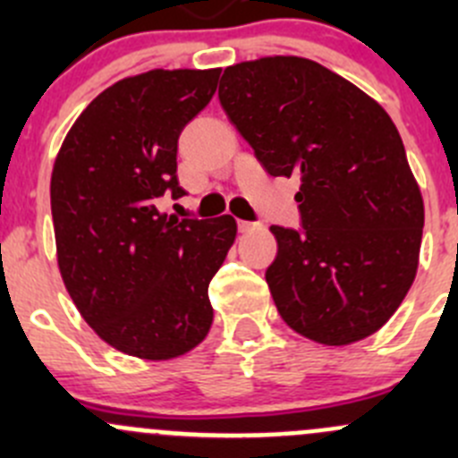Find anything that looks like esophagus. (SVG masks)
<instances>
[{
	"mask_svg": "<svg viewBox=\"0 0 458 458\" xmlns=\"http://www.w3.org/2000/svg\"><path fill=\"white\" fill-rule=\"evenodd\" d=\"M237 225H239V233H250V230L259 228V225L252 224V221H237Z\"/></svg>",
	"mask_w": 458,
	"mask_h": 458,
	"instance_id": "obj_1",
	"label": "esophagus"
}]
</instances>
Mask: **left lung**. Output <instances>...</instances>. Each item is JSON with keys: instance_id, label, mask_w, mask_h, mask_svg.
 I'll use <instances>...</instances> for the list:
<instances>
[{"instance_id": "obj_1", "label": "left lung", "mask_w": 458, "mask_h": 458, "mask_svg": "<svg viewBox=\"0 0 458 458\" xmlns=\"http://www.w3.org/2000/svg\"><path fill=\"white\" fill-rule=\"evenodd\" d=\"M219 101L272 177H301V233L272 225L266 270L281 318L306 339L350 345L396 312L419 267L423 197L390 114L312 59L228 66Z\"/></svg>"}]
</instances>
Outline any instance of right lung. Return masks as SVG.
Instances as JSON below:
<instances>
[{
	"mask_svg": "<svg viewBox=\"0 0 458 458\" xmlns=\"http://www.w3.org/2000/svg\"><path fill=\"white\" fill-rule=\"evenodd\" d=\"M219 68L126 77L77 117L50 177L57 266L92 330L123 354L182 357L212 326L208 284L237 237L230 215L179 219L177 140L208 106Z\"/></svg>",
	"mask_w": 458,
	"mask_h": 458,
	"instance_id": "1",
	"label": "right lung"
}]
</instances>
